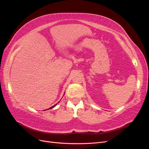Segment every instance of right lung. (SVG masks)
<instances>
[{
  "mask_svg": "<svg viewBox=\"0 0 149 149\" xmlns=\"http://www.w3.org/2000/svg\"><path fill=\"white\" fill-rule=\"evenodd\" d=\"M56 104H55V105H54V106H52V107H50V108H49V109H52V108H54V107H55V105H56Z\"/></svg>",
  "mask_w": 149,
  "mask_h": 149,
  "instance_id": "add662e5",
  "label": "right lung"
}]
</instances>
